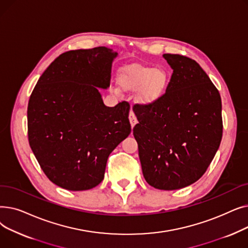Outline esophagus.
Wrapping results in <instances>:
<instances>
[{
	"instance_id": "1",
	"label": "esophagus",
	"mask_w": 248,
	"mask_h": 248,
	"mask_svg": "<svg viewBox=\"0 0 248 248\" xmlns=\"http://www.w3.org/2000/svg\"><path fill=\"white\" fill-rule=\"evenodd\" d=\"M128 119H129V123H131L132 127H134V126H135V124L138 123V120H137V116H136V114H135V112H134L133 110L129 111Z\"/></svg>"
}]
</instances>
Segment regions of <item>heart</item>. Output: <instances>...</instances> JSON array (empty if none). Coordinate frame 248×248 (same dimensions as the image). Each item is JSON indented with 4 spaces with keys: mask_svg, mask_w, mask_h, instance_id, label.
<instances>
[{
    "mask_svg": "<svg viewBox=\"0 0 248 248\" xmlns=\"http://www.w3.org/2000/svg\"><path fill=\"white\" fill-rule=\"evenodd\" d=\"M171 74L166 68H153L132 65L124 68L119 75V83L124 89H140L139 100L151 104L166 93Z\"/></svg>",
    "mask_w": 248,
    "mask_h": 248,
    "instance_id": "obj_1",
    "label": "heart"
}]
</instances>
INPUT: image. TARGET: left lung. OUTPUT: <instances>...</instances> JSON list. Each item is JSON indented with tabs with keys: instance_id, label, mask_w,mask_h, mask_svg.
<instances>
[{
	"instance_id": "1",
	"label": "left lung",
	"mask_w": 248,
	"mask_h": 248,
	"mask_svg": "<svg viewBox=\"0 0 248 248\" xmlns=\"http://www.w3.org/2000/svg\"><path fill=\"white\" fill-rule=\"evenodd\" d=\"M173 73L166 93L151 104H135L133 128L142 175L160 190H177L199 180L222 139L221 97L200 65L164 54Z\"/></svg>"
}]
</instances>
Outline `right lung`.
<instances>
[{
  "instance_id": "right-lung-1",
  "label": "right lung",
  "mask_w": 248,
  "mask_h": 248,
  "mask_svg": "<svg viewBox=\"0 0 248 248\" xmlns=\"http://www.w3.org/2000/svg\"><path fill=\"white\" fill-rule=\"evenodd\" d=\"M116 52L107 47L64 52L39 78L28 103L30 147L47 178L70 191L103 180L109 154L131 134L129 103L104 106Z\"/></svg>"
}]
</instances>
